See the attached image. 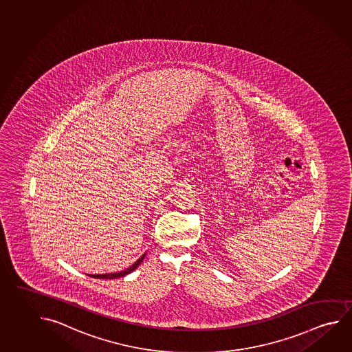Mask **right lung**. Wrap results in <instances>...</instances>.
I'll return each mask as SVG.
<instances>
[{
  "mask_svg": "<svg viewBox=\"0 0 352 352\" xmlns=\"http://www.w3.org/2000/svg\"><path fill=\"white\" fill-rule=\"evenodd\" d=\"M145 254L143 256L140 257L139 260H137V263H133L131 267L126 268L124 271H120V272H116V274H89L91 277H95V278H104V280H113V278H118V277H123L125 274H131L135 268L140 265V263L143 261Z\"/></svg>",
  "mask_w": 352,
  "mask_h": 352,
  "instance_id": "1",
  "label": "right lung"
}]
</instances>
